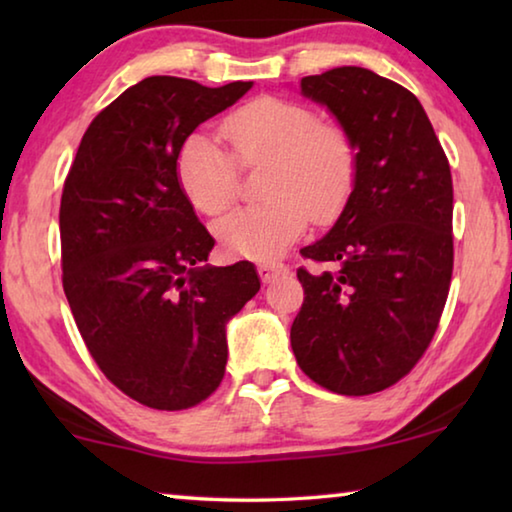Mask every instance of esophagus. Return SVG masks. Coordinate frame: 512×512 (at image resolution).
<instances>
[{
  "label": "esophagus",
  "mask_w": 512,
  "mask_h": 512,
  "mask_svg": "<svg viewBox=\"0 0 512 512\" xmlns=\"http://www.w3.org/2000/svg\"><path fill=\"white\" fill-rule=\"evenodd\" d=\"M287 273V266L280 264V262H264L259 264V275H262L264 282H273L277 277Z\"/></svg>",
  "instance_id": "1"
}]
</instances>
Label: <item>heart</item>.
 I'll use <instances>...</instances> for the list:
<instances>
[{
  "instance_id": "obj_1",
  "label": "heart",
  "mask_w": 512,
  "mask_h": 512,
  "mask_svg": "<svg viewBox=\"0 0 512 512\" xmlns=\"http://www.w3.org/2000/svg\"><path fill=\"white\" fill-rule=\"evenodd\" d=\"M230 154L196 131L180 146L176 178L196 212L219 216L237 196V164L266 162V201L230 212L216 239L232 257L271 262L302 237L309 219L332 223L348 207L359 178V151L348 128L323 121L307 103L257 97L223 119Z\"/></svg>"
}]
</instances>
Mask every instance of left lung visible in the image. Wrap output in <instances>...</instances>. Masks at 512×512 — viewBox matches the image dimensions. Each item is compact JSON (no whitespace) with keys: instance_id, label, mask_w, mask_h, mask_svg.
I'll return each instance as SVG.
<instances>
[{"instance_id":"1","label":"left lung","mask_w":512,"mask_h":512,"mask_svg":"<svg viewBox=\"0 0 512 512\" xmlns=\"http://www.w3.org/2000/svg\"><path fill=\"white\" fill-rule=\"evenodd\" d=\"M359 149L339 221L300 255L305 302L291 325L302 372L339 395H370L409 375L443 316L454 268V187L427 112L400 83L363 67L300 81Z\"/></svg>"}]
</instances>
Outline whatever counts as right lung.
Listing matches in <instances>:
<instances>
[{
  "mask_svg": "<svg viewBox=\"0 0 512 512\" xmlns=\"http://www.w3.org/2000/svg\"><path fill=\"white\" fill-rule=\"evenodd\" d=\"M250 88L149 76L92 119L65 178L69 309L106 379L149 409H192L219 388L225 323L259 291L250 262L203 264L214 239L176 178L194 128Z\"/></svg>",
  "mask_w": 512,
  "mask_h": 512,
  "instance_id": "add662e5",
  "label": "right lung"
}]
</instances>
